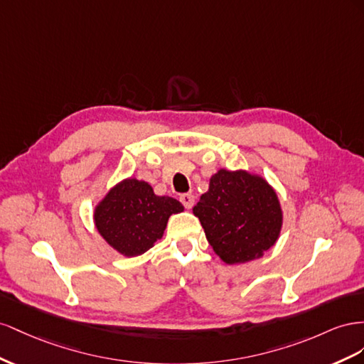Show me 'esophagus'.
<instances>
[{
    "label": "esophagus",
    "instance_id": "34e87169",
    "mask_svg": "<svg viewBox=\"0 0 364 364\" xmlns=\"http://www.w3.org/2000/svg\"><path fill=\"white\" fill-rule=\"evenodd\" d=\"M180 201L186 207V209H192L195 204V196L192 193H183V195H180Z\"/></svg>",
    "mask_w": 364,
    "mask_h": 364
}]
</instances>
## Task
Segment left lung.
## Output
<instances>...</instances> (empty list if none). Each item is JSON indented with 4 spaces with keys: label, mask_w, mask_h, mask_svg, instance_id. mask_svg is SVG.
<instances>
[{
    "label": "left lung",
    "mask_w": 364,
    "mask_h": 364,
    "mask_svg": "<svg viewBox=\"0 0 364 364\" xmlns=\"http://www.w3.org/2000/svg\"><path fill=\"white\" fill-rule=\"evenodd\" d=\"M213 252L228 265L264 256L282 228L274 189L261 175L220 169L193 207Z\"/></svg>",
    "instance_id": "left-lung-1"
}]
</instances>
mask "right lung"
Returning <instances> with one entry per match:
<instances>
[{"instance_id":"add662e5","label":"right lung","mask_w":364,"mask_h":364,"mask_svg":"<svg viewBox=\"0 0 364 364\" xmlns=\"http://www.w3.org/2000/svg\"><path fill=\"white\" fill-rule=\"evenodd\" d=\"M183 210V204L175 198L155 195L149 183L127 178L96 205L95 224L114 250L132 257L161 240L169 216Z\"/></svg>"}]
</instances>
